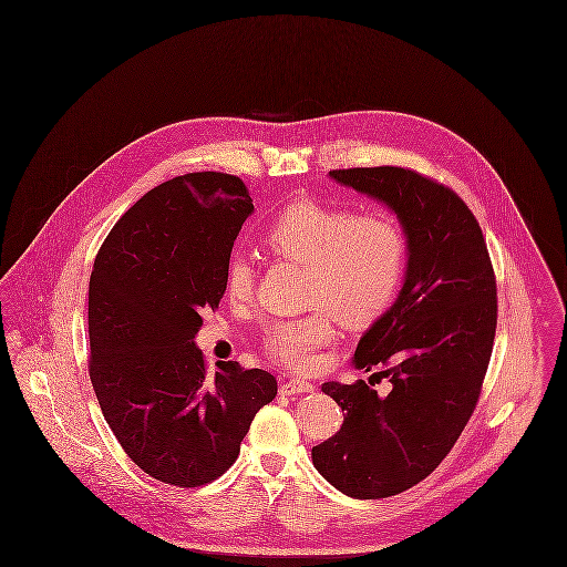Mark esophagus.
I'll return each instance as SVG.
<instances>
[{
	"label": "esophagus",
	"mask_w": 567,
	"mask_h": 567,
	"mask_svg": "<svg viewBox=\"0 0 567 567\" xmlns=\"http://www.w3.org/2000/svg\"><path fill=\"white\" fill-rule=\"evenodd\" d=\"M316 385L309 383V381H302V379H291L287 383H280V394L285 396H291V394H302V392H313Z\"/></svg>",
	"instance_id": "1"
}]
</instances>
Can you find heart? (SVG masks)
Segmentation results:
<instances>
[{"instance_id":"heart-1","label":"heart","mask_w":567,"mask_h":567,"mask_svg":"<svg viewBox=\"0 0 567 567\" xmlns=\"http://www.w3.org/2000/svg\"><path fill=\"white\" fill-rule=\"evenodd\" d=\"M260 243L271 256L307 267V302L329 309L350 329H365L381 320L405 278L408 245L401 227L385 217H357L316 199L285 206L265 226ZM251 291V262L231 256L224 274L227 300L245 305ZM331 336V318L316 311L269 327L262 341L274 361L293 370H309L318 361L320 346Z\"/></svg>"}]
</instances>
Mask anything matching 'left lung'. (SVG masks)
I'll list each match as a JSON object with an SVG mask.
<instances>
[{
  "label": "left lung",
  "mask_w": 567,
  "mask_h": 567,
  "mask_svg": "<svg viewBox=\"0 0 567 567\" xmlns=\"http://www.w3.org/2000/svg\"><path fill=\"white\" fill-rule=\"evenodd\" d=\"M329 175L388 206L408 243L403 287L352 359L365 372L383 363L392 390L324 383L343 423L311 452L341 493L379 499L425 480L468 423L495 340V274L480 224L447 186L399 166Z\"/></svg>",
  "instance_id": "8db88e82"
}]
</instances>
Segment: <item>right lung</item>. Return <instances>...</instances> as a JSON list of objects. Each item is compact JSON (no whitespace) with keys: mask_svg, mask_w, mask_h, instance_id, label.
<instances>
[{"mask_svg":"<svg viewBox=\"0 0 567 567\" xmlns=\"http://www.w3.org/2000/svg\"><path fill=\"white\" fill-rule=\"evenodd\" d=\"M245 184L188 173L148 190L105 238L90 278V379L120 447L151 477L202 486L234 464L278 392L267 370L217 363L195 338L219 309Z\"/></svg>","mask_w":567,"mask_h":567,"instance_id":"add662e5","label":"right lung"}]
</instances>
